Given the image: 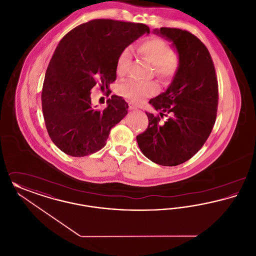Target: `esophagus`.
<instances>
[{
	"mask_svg": "<svg viewBox=\"0 0 256 256\" xmlns=\"http://www.w3.org/2000/svg\"><path fill=\"white\" fill-rule=\"evenodd\" d=\"M128 108H130V110H137V106H136L135 104H128Z\"/></svg>",
	"mask_w": 256,
	"mask_h": 256,
	"instance_id": "34e87169",
	"label": "esophagus"
}]
</instances>
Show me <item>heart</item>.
Returning <instances> with one entry per match:
<instances>
[{
  "mask_svg": "<svg viewBox=\"0 0 256 256\" xmlns=\"http://www.w3.org/2000/svg\"><path fill=\"white\" fill-rule=\"evenodd\" d=\"M139 54L154 65V74L162 82H170L180 68V58L174 54L170 44L163 38L152 36L143 40L138 46ZM132 60V49L126 47L120 52L116 72L122 76L128 73ZM158 92V86L154 82H138L128 80L119 87V93L134 102H141L146 98L156 95Z\"/></svg>",
  "mask_w": 256,
  "mask_h": 256,
  "instance_id": "heart-1",
  "label": "heart"
}]
</instances>
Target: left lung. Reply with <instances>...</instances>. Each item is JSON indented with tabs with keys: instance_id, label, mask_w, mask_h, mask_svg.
Wrapping results in <instances>:
<instances>
[{
	"instance_id": "left-lung-1",
	"label": "left lung",
	"mask_w": 256,
	"mask_h": 256,
	"mask_svg": "<svg viewBox=\"0 0 256 256\" xmlns=\"http://www.w3.org/2000/svg\"><path fill=\"white\" fill-rule=\"evenodd\" d=\"M154 32L172 42L180 68L168 89L150 104L159 115L146 112L148 126L136 136L143 154L162 166H176L193 158L211 134L217 116L218 80L206 45L187 30L160 28ZM170 117L160 122L163 114Z\"/></svg>"
}]
</instances>
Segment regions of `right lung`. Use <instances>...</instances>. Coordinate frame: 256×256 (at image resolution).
I'll return each mask as SVG.
<instances>
[{
  "label": "right lung",
  "instance_id": "add662e5",
  "mask_svg": "<svg viewBox=\"0 0 256 256\" xmlns=\"http://www.w3.org/2000/svg\"><path fill=\"white\" fill-rule=\"evenodd\" d=\"M144 34H150L145 24L96 19L61 39L46 71L41 100L50 138L66 154L82 158L100 150L110 130L126 115L128 104L115 95L106 108L95 110L91 90L98 84L108 93L120 52Z\"/></svg>",
  "mask_w": 256,
  "mask_h": 256
}]
</instances>
